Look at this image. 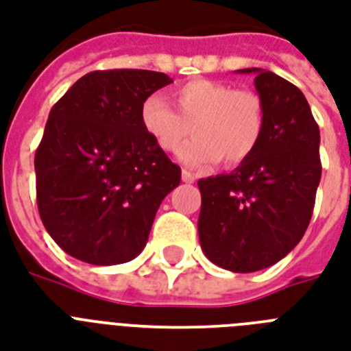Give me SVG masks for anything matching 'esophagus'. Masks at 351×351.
I'll return each mask as SVG.
<instances>
[{"mask_svg":"<svg viewBox=\"0 0 351 351\" xmlns=\"http://www.w3.org/2000/svg\"><path fill=\"white\" fill-rule=\"evenodd\" d=\"M182 180L186 182V184H193V182L197 180V176L193 175L191 171H187V169H182Z\"/></svg>","mask_w":351,"mask_h":351,"instance_id":"34e87169","label":"esophagus"}]
</instances>
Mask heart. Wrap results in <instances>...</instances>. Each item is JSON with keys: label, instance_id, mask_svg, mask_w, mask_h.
<instances>
[{"label": "heart", "instance_id": "b5f03b06", "mask_svg": "<svg viewBox=\"0 0 351 351\" xmlns=\"http://www.w3.org/2000/svg\"><path fill=\"white\" fill-rule=\"evenodd\" d=\"M175 107L158 95L147 96L140 107V121L154 143L167 153L182 149L180 160L191 167H206L220 158L226 165L247 160L264 134V104L255 90L234 89L213 80H193L173 90Z\"/></svg>", "mask_w": 351, "mask_h": 351}]
</instances>
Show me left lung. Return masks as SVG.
Wrapping results in <instances>:
<instances>
[{"instance_id": "left-lung-1", "label": "left lung", "mask_w": 351, "mask_h": 351, "mask_svg": "<svg viewBox=\"0 0 351 351\" xmlns=\"http://www.w3.org/2000/svg\"><path fill=\"white\" fill-rule=\"evenodd\" d=\"M255 74L264 104V134L250 158L228 175L198 180L200 245L234 273L273 266L299 244L321 182V132L299 87L271 71Z\"/></svg>"}]
</instances>
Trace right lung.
<instances>
[{"mask_svg":"<svg viewBox=\"0 0 351 351\" xmlns=\"http://www.w3.org/2000/svg\"><path fill=\"white\" fill-rule=\"evenodd\" d=\"M173 84L142 69L82 76L52 107L36 151V198L47 233L95 266L132 261L182 171L140 121V107Z\"/></svg>","mask_w":351,"mask_h":351,"instance_id":"obj_1","label":"right lung"}]
</instances>
